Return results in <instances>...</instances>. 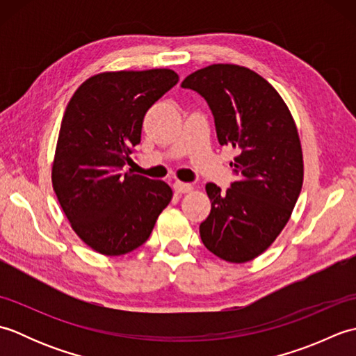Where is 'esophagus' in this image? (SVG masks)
I'll list each match as a JSON object with an SVG mask.
<instances>
[{
  "instance_id": "obj_1",
  "label": "esophagus",
  "mask_w": 356,
  "mask_h": 356,
  "mask_svg": "<svg viewBox=\"0 0 356 356\" xmlns=\"http://www.w3.org/2000/svg\"><path fill=\"white\" fill-rule=\"evenodd\" d=\"M172 188L176 194H185V193L193 191V186L190 184H184V182H174Z\"/></svg>"
}]
</instances>
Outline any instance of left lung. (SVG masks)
Here are the masks:
<instances>
[{
  "instance_id": "1",
  "label": "left lung",
  "mask_w": 356,
  "mask_h": 356,
  "mask_svg": "<svg viewBox=\"0 0 356 356\" xmlns=\"http://www.w3.org/2000/svg\"><path fill=\"white\" fill-rule=\"evenodd\" d=\"M182 87L205 97L218 142L237 151L231 188L207 184L211 213L200 223L202 241L218 259L251 261L283 231L303 186L297 125L277 90L246 67L208 65Z\"/></svg>"
}]
</instances>
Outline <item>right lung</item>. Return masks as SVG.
Returning a JSON list of instances; mask_svg holds the SVG:
<instances>
[{
  "label": "right lung",
  "mask_w": 356,
  "mask_h": 356,
  "mask_svg": "<svg viewBox=\"0 0 356 356\" xmlns=\"http://www.w3.org/2000/svg\"><path fill=\"white\" fill-rule=\"evenodd\" d=\"M179 82L170 69L104 72L78 87L59 130L51 184L73 231L93 251L124 255L145 243L172 191L131 171L148 108Z\"/></svg>",
  "instance_id": "1"
}]
</instances>
